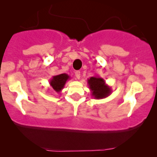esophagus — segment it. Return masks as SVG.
<instances>
[{"label":"esophagus","instance_id":"esophagus-1","mask_svg":"<svg viewBox=\"0 0 157 157\" xmlns=\"http://www.w3.org/2000/svg\"><path fill=\"white\" fill-rule=\"evenodd\" d=\"M75 77H77V79H80V71H76L75 72Z\"/></svg>","mask_w":157,"mask_h":157}]
</instances>
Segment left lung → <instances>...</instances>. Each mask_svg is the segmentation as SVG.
<instances>
[{"label":"left lung","mask_w":157,"mask_h":157,"mask_svg":"<svg viewBox=\"0 0 157 157\" xmlns=\"http://www.w3.org/2000/svg\"><path fill=\"white\" fill-rule=\"evenodd\" d=\"M87 84L92 96L94 99H100L106 98L112 92L110 86L105 83V80L98 76L90 77L87 80Z\"/></svg>","instance_id":"left-lung-1"}]
</instances>
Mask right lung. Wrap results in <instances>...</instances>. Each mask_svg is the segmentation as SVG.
<instances>
[{
    "label": "right lung",
    "instance_id": "right-lung-1",
    "mask_svg": "<svg viewBox=\"0 0 157 157\" xmlns=\"http://www.w3.org/2000/svg\"><path fill=\"white\" fill-rule=\"evenodd\" d=\"M70 79H71V77H70L68 74H58V75H55L52 77V78L49 81V84H50L51 87L53 89L54 91L59 93L63 90V88L64 87L66 82Z\"/></svg>",
    "mask_w": 157,
    "mask_h": 157
}]
</instances>
